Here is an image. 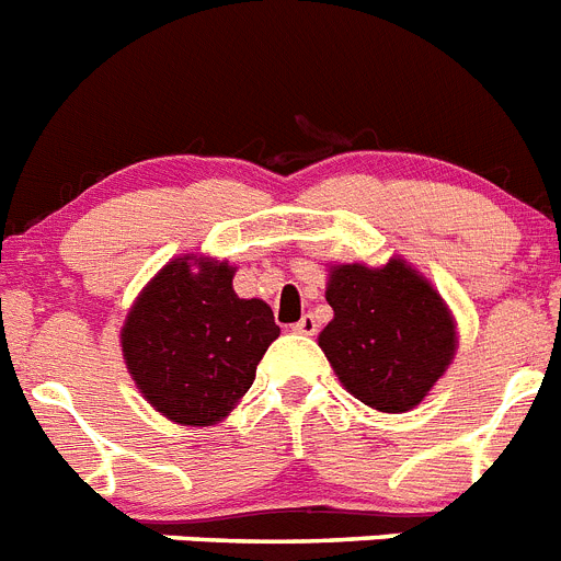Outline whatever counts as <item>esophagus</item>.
Instances as JSON below:
<instances>
[{
  "label": "esophagus",
  "mask_w": 561,
  "mask_h": 561,
  "mask_svg": "<svg viewBox=\"0 0 561 561\" xmlns=\"http://www.w3.org/2000/svg\"><path fill=\"white\" fill-rule=\"evenodd\" d=\"M291 332H298V334H306V337H312L314 332H318V320L312 318V314H304V318L291 327Z\"/></svg>",
  "instance_id": "esophagus-1"
}]
</instances>
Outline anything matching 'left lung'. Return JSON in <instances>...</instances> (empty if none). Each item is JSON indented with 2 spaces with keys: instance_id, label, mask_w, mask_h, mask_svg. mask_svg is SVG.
<instances>
[{
  "instance_id": "left-lung-1",
  "label": "left lung",
  "mask_w": 561,
  "mask_h": 561,
  "mask_svg": "<svg viewBox=\"0 0 561 561\" xmlns=\"http://www.w3.org/2000/svg\"><path fill=\"white\" fill-rule=\"evenodd\" d=\"M334 318L318 334L343 389L368 409L420 405L457 354V320L428 277L403 257L329 266Z\"/></svg>"
}]
</instances>
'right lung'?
I'll list each match as a JSON object with an SVG mask.
<instances>
[{
	"label": "right lung",
	"mask_w": 561,
	"mask_h": 561,
	"mask_svg": "<svg viewBox=\"0 0 561 561\" xmlns=\"http://www.w3.org/2000/svg\"><path fill=\"white\" fill-rule=\"evenodd\" d=\"M234 270L209 255L172 257L124 318V366L172 423L201 428L229 417L280 334L270 304L234 295Z\"/></svg>",
	"instance_id": "1"
}]
</instances>
